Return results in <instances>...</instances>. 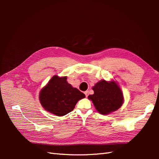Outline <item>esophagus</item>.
Masks as SVG:
<instances>
[{
	"mask_svg": "<svg viewBox=\"0 0 159 159\" xmlns=\"http://www.w3.org/2000/svg\"><path fill=\"white\" fill-rule=\"evenodd\" d=\"M84 93H85L86 97H88V95H89V91H84Z\"/></svg>",
	"mask_w": 159,
	"mask_h": 159,
	"instance_id": "34e87169",
	"label": "esophagus"
}]
</instances>
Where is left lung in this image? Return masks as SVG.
<instances>
[{"label": "left lung", "mask_w": 159, "mask_h": 159, "mask_svg": "<svg viewBox=\"0 0 159 159\" xmlns=\"http://www.w3.org/2000/svg\"><path fill=\"white\" fill-rule=\"evenodd\" d=\"M94 93L89 95L88 99L92 101L98 111L107 115L121 107L123 95L119 86L115 81H99L93 87Z\"/></svg>", "instance_id": "obj_1"}]
</instances>
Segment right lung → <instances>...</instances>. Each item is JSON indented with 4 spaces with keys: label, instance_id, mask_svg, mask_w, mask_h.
Returning a JSON list of instances; mask_svg holds the SVG:
<instances>
[{
    "label": "right lung",
    "instance_id": "1",
    "mask_svg": "<svg viewBox=\"0 0 159 159\" xmlns=\"http://www.w3.org/2000/svg\"><path fill=\"white\" fill-rule=\"evenodd\" d=\"M66 80V76H53L40 92L42 106L57 116H64L72 111L78 101L85 97L84 93L72 87Z\"/></svg>",
    "mask_w": 159,
    "mask_h": 159
}]
</instances>
